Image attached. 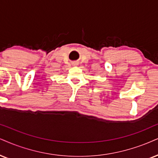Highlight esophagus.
<instances>
[{
  "label": "esophagus",
  "mask_w": 158,
  "mask_h": 158,
  "mask_svg": "<svg viewBox=\"0 0 158 158\" xmlns=\"http://www.w3.org/2000/svg\"><path fill=\"white\" fill-rule=\"evenodd\" d=\"M74 65H75V66H76V65H77V64H74Z\"/></svg>",
  "instance_id": "34e87169"
}]
</instances>
